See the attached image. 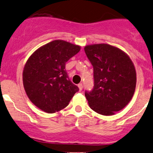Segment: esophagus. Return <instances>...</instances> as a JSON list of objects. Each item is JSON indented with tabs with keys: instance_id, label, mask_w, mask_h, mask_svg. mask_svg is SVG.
<instances>
[{
	"instance_id": "1",
	"label": "esophagus",
	"mask_w": 153,
	"mask_h": 153,
	"mask_svg": "<svg viewBox=\"0 0 153 153\" xmlns=\"http://www.w3.org/2000/svg\"><path fill=\"white\" fill-rule=\"evenodd\" d=\"M78 87H79V91H81L82 90V88H83L82 84V83H79V84H78Z\"/></svg>"
}]
</instances>
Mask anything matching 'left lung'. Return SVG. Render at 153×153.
Masks as SVG:
<instances>
[{
	"label": "left lung",
	"instance_id": "obj_1",
	"mask_svg": "<svg viewBox=\"0 0 153 153\" xmlns=\"http://www.w3.org/2000/svg\"><path fill=\"white\" fill-rule=\"evenodd\" d=\"M94 68V87L85 91L90 108L102 115H112L131 100L136 86V72L129 57L107 44L84 48Z\"/></svg>",
	"mask_w": 153,
	"mask_h": 153
}]
</instances>
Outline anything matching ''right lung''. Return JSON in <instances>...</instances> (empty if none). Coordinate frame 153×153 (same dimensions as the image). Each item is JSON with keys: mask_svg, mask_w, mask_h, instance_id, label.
I'll list each match as a JSON object with an SVG mask.
<instances>
[{"mask_svg": "<svg viewBox=\"0 0 153 153\" xmlns=\"http://www.w3.org/2000/svg\"><path fill=\"white\" fill-rule=\"evenodd\" d=\"M80 47L55 40L35 51L23 71V83L29 99L47 113L65 108L79 88L69 79L65 64Z\"/></svg>", "mask_w": 153, "mask_h": 153, "instance_id": "add662e5", "label": "right lung"}]
</instances>
